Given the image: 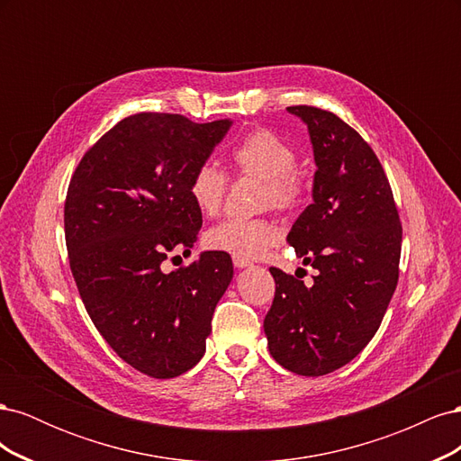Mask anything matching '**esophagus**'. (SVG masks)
I'll return each instance as SVG.
<instances>
[{
	"instance_id": "obj_1",
	"label": "esophagus",
	"mask_w": 461,
	"mask_h": 461,
	"mask_svg": "<svg viewBox=\"0 0 461 461\" xmlns=\"http://www.w3.org/2000/svg\"><path fill=\"white\" fill-rule=\"evenodd\" d=\"M232 263H234V267H239V269H244V267H249V265H252V261L246 259V258H239V256H232Z\"/></svg>"
}]
</instances>
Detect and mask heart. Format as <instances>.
<instances>
[{
	"label": "heart",
	"instance_id": "heart-1",
	"mask_svg": "<svg viewBox=\"0 0 461 461\" xmlns=\"http://www.w3.org/2000/svg\"><path fill=\"white\" fill-rule=\"evenodd\" d=\"M230 163L240 176L263 180L261 203L281 213H292L305 202L308 185L296 169L294 148L271 131L248 132L230 151ZM229 176L213 163H202L192 173L188 194L198 212L213 217L227 196ZM278 240V230L267 219H227L217 222L203 236V244L213 252L239 258H259Z\"/></svg>",
	"mask_w": 461,
	"mask_h": 461
}]
</instances>
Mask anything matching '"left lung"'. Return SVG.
<instances>
[{"mask_svg": "<svg viewBox=\"0 0 461 461\" xmlns=\"http://www.w3.org/2000/svg\"><path fill=\"white\" fill-rule=\"evenodd\" d=\"M286 109L308 124L317 165L313 203L286 240L317 273L305 286L269 269L276 286L263 329L276 364L319 376L352 361L379 330L398 285L402 222L379 158L350 124L312 105Z\"/></svg>", "mask_w": 461, "mask_h": 461, "instance_id": "1", "label": "left lung"}]
</instances>
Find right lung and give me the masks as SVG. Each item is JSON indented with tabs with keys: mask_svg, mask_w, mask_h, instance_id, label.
<instances>
[{
	"mask_svg": "<svg viewBox=\"0 0 461 461\" xmlns=\"http://www.w3.org/2000/svg\"><path fill=\"white\" fill-rule=\"evenodd\" d=\"M229 129L227 119L131 115L85 153L68 183L65 242L82 303L113 352L153 379L198 364L232 281L225 252L163 271L198 240L202 213L188 183Z\"/></svg>",
	"mask_w": 461,
	"mask_h": 461,
	"instance_id": "right-lung-1",
	"label": "right lung"
}]
</instances>
